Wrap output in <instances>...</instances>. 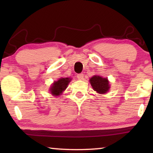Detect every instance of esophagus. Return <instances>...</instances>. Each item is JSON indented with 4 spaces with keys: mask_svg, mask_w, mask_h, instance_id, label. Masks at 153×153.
Listing matches in <instances>:
<instances>
[{
    "mask_svg": "<svg viewBox=\"0 0 153 153\" xmlns=\"http://www.w3.org/2000/svg\"><path fill=\"white\" fill-rule=\"evenodd\" d=\"M77 78H78V79H79V80L84 79V74H77Z\"/></svg>",
    "mask_w": 153,
    "mask_h": 153,
    "instance_id": "1",
    "label": "esophagus"
}]
</instances>
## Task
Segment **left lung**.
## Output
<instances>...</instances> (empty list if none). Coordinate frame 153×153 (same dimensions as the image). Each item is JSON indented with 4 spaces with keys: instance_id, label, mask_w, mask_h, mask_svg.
<instances>
[{
    "instance_id": "left-lung-1",
    "label": "left lung",
    "mask_w": 153,
    "mask_h": 153,
    "mask_svg": "<svg viewBox=\"0 0 153 153\" xmlns=\"http://www.w3.org/2000/svg\"><path fill=\"white\" fill-rule=\"evenodd\" d=\"M90 82L92 88L98 94H105L110 88L109 82L107 77L94 76L90 79Z\"/></svg>"
}]
</instances>
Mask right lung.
Wrapping results in <instances>:
<instances>
[{
	"label": "right lung",
	"mask_w": 153,
	"mask_h": 153,
	"mask_svg": "<svg viewBox=\"0 0 153 153\" xmlns=\"http://www.w3.org/2000/svg\"><path fill=\"white\" fill-rule=\"evenodd\" d=\"M71 79L69 77H61L58 81H56L52 84L50 88L51 93L55 97L60 96L65 90L67 88L69 83L71 82Z\"/></svg>",
	"instance_id": "right-lung-1"
}]
</instances>
